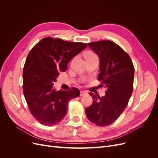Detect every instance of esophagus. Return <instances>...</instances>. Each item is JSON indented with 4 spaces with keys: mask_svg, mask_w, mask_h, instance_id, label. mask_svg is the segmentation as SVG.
Segmentation results:
<instances>
[{
    "mask_svg": "<svg viewBox=\"0 0 158 158\" xmlns=\"http://www.w3.org/2000/svg\"><path fill=\"white\" fill-rule=\"evenodd\" d=\"M86 94H87V92H85V91H80L81 96H82V95H86Z\"/></svg>",
    "mask_w": 158,
    "mask_h": 158,
    "instance_id": "34e87169",
    "label": "esophagus"
}]
</instances>
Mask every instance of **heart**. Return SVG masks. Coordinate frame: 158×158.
Returning a JSON list of instances; mask_svg holds the SVG:
<instances>
[{"mask_svg":"<svg viewBox=\"0 0 158 158\" xmlns=\"http://www.w3.org/2000/svg\"><path fill=\"white\" fill-rule=\"evenodd\" d=\"M94 55H95L94 53L93 52H92V51H87V52L85 53V57H87V56H94Z\"/></svg>","mask_w":158,"mask_h":158,"instance_id":"b5f03b06","label":"heart"}]
</instances>
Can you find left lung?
<instances>
[{
	"mask_svg": "<svg viewBox=\"0 0 158 158\" xmlns=\"http://www.w3.org/2000/svg\"><path fill=\"white\" fill-rule=\"evenodd\" d=\"M100 60L98 80L107 88L99 97L92 92L93 103L85 109L89 121L99 127L113 123L127 106L133 90L135 67L130 56L120 46L109 40L88 44Z\"/></svg>",
	"mask_w": 158,
	"mask_h": 158,
	"instance_id": "1",
	"label": "left lung"
}]
</instances>
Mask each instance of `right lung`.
Wrapping results in <instances>:
<instances>
[{"label": "right lung", "mask_w": 158, "mask_h": 158, "mask_svg": "<svg viewBox=\"0 0 158 158\" xmlns=\"http://www.w3.org/2000/svg\"><path fill=\"white\" fill-rule=\"evenodd\" d=\"M87 47L84 43L45 37L28 54L23 70V95L30 113L45 126L60 122L67 113L71 99L78 97L76 88L56 91L52 87L69 62Z\"/></svg>", "instance_id": "obj_1"}]
</instances>
